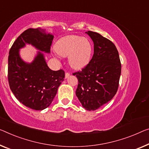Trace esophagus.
<instances>
[{"instance_id": "1", "label": "esophagus", "mask_w": 149, "mask_h": 149, "mask_svg": "<svg viewBox=\"0 0 149 149\" xmlns=\"http://www.w3.org/2000/svg\"><path fill=\"white\" fill-rule=\"evenodd\" d=\"M70 76V73L66 72L65 73V79H67V78Z\"/></svg>"}]
</instances>
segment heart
<instances>
[{
	"label": "heart",
	"mask_w": 149,
	"mask_h": 149,
	"mask_svg": "<svg viewBox=\"0 0 149 149\" xmlns=\"http://www.w3.org/2000/svg\"><path fill=\"white\" fill-rule=\"evenodd\" d=\"M55 51L59 55L68 56V64L70 67L80 70L85 67L90 62L93 52V45L88 38L68 35L57 41Z\"/></svg>",
	"instance_id": "obj_1"
}]
</instances>
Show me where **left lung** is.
<instances>
[{
	"instance_id": "1",
	"label": "left lung",
	"mask_w": 149,
	"mask_h": 149,
	"mask_svg": "<svg viewBox=\"0 0 149 149\" xmlns=\"http://www.w3.org/2000/svg\"><path fill=\"white\" fill-rule=\"evenodd\" d=\"M94 43V54L81 71L73 73L79 84L76 95L88 111L108 103L117 92L121 73L118 52L111 40L93 31L86 32Z\"/></svg>"
}]
</instances>
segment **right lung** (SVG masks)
<instances>
[{"label":"right lung","mask_w":149,"mask_h":149,"mask_svg":"<svg viewBox=\"0 0 149 149\" xmlns=\"http://www.w3.org/2000/svg\"><path fill=\"white\" fill-rule=\"evenodd\" d=\"M53 38L45 29H29L17 38L9 51L8 79L10 90L22 104L36 111L50 106L65 78L64 70H52L45 58L43 52H51ZM26 44H31L39 51L31 63L19 56V49Z\"/></svg>","instance_id":"obj_1"}]
</instances>
